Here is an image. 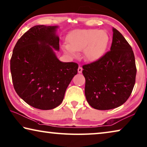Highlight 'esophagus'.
Segmentation results:
<instances>
[{"label": "esophagus", "instance_id": "esophagus-1", "mask_svg": "<svg viewBox=\"0 0 147 147\" xmlns=\"http://www.w3.org/2000/svg\"><path fill=\"white\" fill-rule=\"evenodd\" d=\"M82 68L81 67H79L78 68V73H82Z\"/></svg>", "mask_w": 147, "mask_h": 147}]
</instances>
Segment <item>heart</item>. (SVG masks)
<instances>
[{
    "mask_svg": "<svg viewBox=\"0 0 147 147\" xmlns=\"http://www.w3.org/2000/svg\"><path fill=\"white\" fill-rule=\"evenodd\" d=\"M67 40L69 44H63L61 46L65 53L75 57L78 52L84 50V57L86 61L95 62L105 54L110 36L105 30L78 29L69 34Z\"/></svg>",
    "mask_w": 147,
    "mask_h": 147,
    "instance_id": "b5f03b06",
    "label": "heart"
}]
</instances>
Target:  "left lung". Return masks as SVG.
I'll use <instances>...</instances> for the list:
<instances>
[{
  "instance_id": "left-lung-1",
  "label": "left lung",
  "mask_w": 147,
  "mask_h": 147,
  "mask_svg": "<svg viewBox=\"0 0 147 147\" xmlns=\"http://www.w3.org/2000/svg\"><path fill=\"white\" fill-rule=\"evenodd\" d=\"M111 51L99 61L83 65L85 95L90 105L109 110L124 104L134 89L137 69L132 48L120 32L113 28Z\"/></svg>"
}]
</instances>
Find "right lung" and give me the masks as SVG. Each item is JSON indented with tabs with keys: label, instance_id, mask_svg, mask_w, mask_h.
Wrapping results in <instances>:
<instances>
[{
	"label": "right lung",
	"instance_id": "right-lung-1",
	"mask_svg": "<svg viewBox=\"0 0 147 147\" xmlns=\"http://www.w3.org/2000/svg\"><path fill=\"white\" fill-rule=\"evenodd\" d=\"M57 25H35L23 34L13 50L10 71L13 88L29 105L50 110L59 105L78 65L62 62Z\"/></svg>",
	"mask_w": 147,
	"mask_h": 147
}]
</instances>
